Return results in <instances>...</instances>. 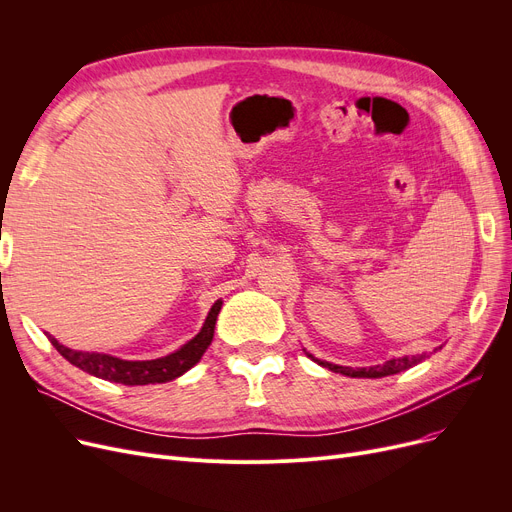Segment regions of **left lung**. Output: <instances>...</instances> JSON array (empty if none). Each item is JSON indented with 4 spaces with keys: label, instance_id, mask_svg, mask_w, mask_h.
I'll use <instances>...</instances> for the list:
<instances>
[{
    "label": "left lung",
    "instance_id": "obj_1",
    "mask_svg": "<svg viewBox=\"0 0 512 512\" xmlns=\"http://www.w3.org/2000/svg\"><path fill=\"white\" fill-rule=\"evenodd\" d=\"M311 357V355H309ZM313 359V357H311ZM425 359V355H415V357H402V359H392L384 365H378V367H369V369H353V367H342V365H332L328 361H317L321 367H328L330 371H336V373H342V375H348V378H384V375H392V373H398V371H405L417 363H421Z\"/></svg>",
    "mask_w": 512,
    "mask_h": 512
}]
</instances>
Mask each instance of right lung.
<instances>
[{
    "label": "right lung",
    "mask_w": 512,
    "mask_h": 512,
    "mask_svg": "<svg viewBox=\"0 0 512 512\" xmlns=\"http://www.w3.org/2000/svg\"><path fill=\"white\" fill-rule=\"evenodd\" d=\"M220 309H222V301H215L201 332L193 340H188L182 348H178L176 353L161 359H153V361H124L103 353L72 351V348L60 344L53 336H49V340L66 361H70L78 369L95 375V378L124 384V386L164 384V382L176 380L178 375H182L184 371H188L193 365L199 363V359L207 351V346L211 344L215 319H218Z\"/></svg>",
    "instance_id": "obj_1"
}]
</instances>
